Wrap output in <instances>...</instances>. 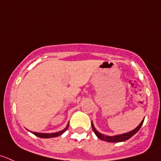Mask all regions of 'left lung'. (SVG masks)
I'll use <instances>...</instances> for the list:
<instances>
[{
    "instance_id": "obj_1",
    "label": "left lung",
    "mask_w": 161,
    "mask_h": 161,
    "mask_svg": "<svg viewBox=\"0 0 161 161\" xmlns=\"http://www.w3.org/2000/svg\"><path fill=\"white\" fill-rule=\"evenodd\" d=\"M143 122H144V119L140 123V124L136 127V128L132 130L131 131L127 132V133H124V134H121V135H114V136H108V135H105L100 133L99 131H97V130H96V128H95L94 126H93V122L91 123V124H92V128H93V132H94L95 135H97V137L98 138H100L101 140H103V141H105V142H121L127 141V140H128L129 138H131L133 135H135V134L140 130L141 127L142 126Z\"/></svg>"
}]
</instances>
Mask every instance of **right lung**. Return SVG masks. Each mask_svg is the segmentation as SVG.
Instances as JSON below:
<instances>
[{
	"label": "right lung",
	"instance_id": "obj_1",
	"mask_svg": "<svg viewBox=\"0 0 161 161\" xmlns=\"http://www.w3.org/2000/svg\"><path fill=\"white\" fill-rule=\"evenodd\" d=\"M68 125H69V123L68 124L67 127H65L64 130H60L59 132H56V133H37V132H32V134H34L36 136L39 137V138H55V137L60 136V135H63L65 131L67 130V129L68 128Z\"/></svg>",
	"mask_w": 161,
	"mask_h": 161
}]
</instances>
